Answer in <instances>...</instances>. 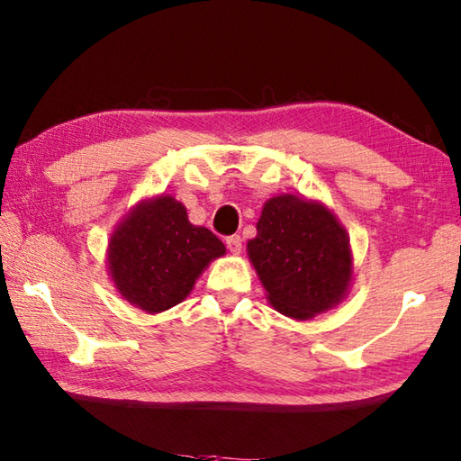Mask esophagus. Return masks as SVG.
<instances>
[{"label": "esophagus", "mask_w": 461, "mask_h": 461, "mask_svg": "<svg viewBox=\"0 0 461 461\" xmlns=\"http://www.w3.org/2000/svg\"><path fill=\"white\" fill-rule=\"evenodd\" d=\"M227 249L232 254H240V250H242V239L239 237V234H232V237H227Z\"/></svg>", "instance_id": "esophagus-1"}]
</instances>
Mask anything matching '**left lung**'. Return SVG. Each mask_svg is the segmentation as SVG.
<instances>
[{
    "label": "left lung",
    "instance_id": "8db88e82",
    "mask_svg": "<svg viewBox=\"0 0 461 461\" xmlns=\"http://www.w3.org/2000/svg\"><path fill=\"white\" fill-rule=\"evenodd\" d=\"M249 256L272 305L305 321L336 305L352 277L346 230L329 209L295 195L269 199Z\"/></svg>",
    "mask_w": 461,
    "mask_h": 461
}]
</instances>
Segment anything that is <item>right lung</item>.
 Wrapping results in <instances>:
<instances>
[{
	"label": "right lung",
	"instance_id": "obj_1",
	"mask_svg": "<svg viewBox=\"0 0 461 461\" xmlns=\"http://www.w3.org/2000/svg\"><path fill=\"white\" fill-rule=\"evenodd\" d=\"M224 244L189 222L170 195L142 203L122 221L109 242V269L119 294L132 305L160 312L177 305Z\"/></svg>",
	"mask_w": 461,
	"mask_h": 461
}]
</instances>
